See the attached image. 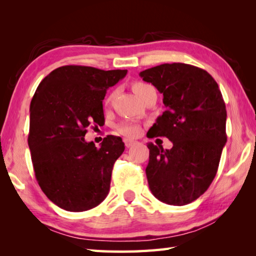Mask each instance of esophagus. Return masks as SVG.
Returning a JSON list of instances; mask_svg holds the SVG:
<instances>
[{"label": "esophagus", "instance_id": "34e87169", "mask_svg": "<svg viewBox=\"0 0 256 256\" xmlns=\"http://www.w3.org/2000/svg\"><path fill=\"white\" fill-rule=\"evenodd\" d=\"M124 144H125V146H126V148H131L133 144H136V141L131 140V138H124Z\"/></svg>", "mask_w": 256, "mask_h": 256}]
</instances>
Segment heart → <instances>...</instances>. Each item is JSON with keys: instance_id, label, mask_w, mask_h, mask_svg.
<instances>
[{"instance_id": "heart-1", "label": "heart", "mask_w": 256, "mask_h": 256, "mask_svg": "<svg viewBox=\"0 0 256 256\" xmlns=\"http://www.w3.org/2000/svg\"><path fill=\"white\" fill-rule=\"evenodd\" d=\"M151 89H154V86L149 84H146V82L134 81L132 84V90L140 99L144 98L146 96V94ZM112 99V94H110V96L106 98V102H105L106 105L110 104ZM118 128V133L123 134L125 136H136L138 134L140 133V126H138L136 123H133V122L120 123V125H118V128Z\"/></svg>"}]
</instances>
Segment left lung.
<instances>
[{"instance_id": "obj_1", "label": "left lung", "mask_w": 256, "mask_h": 256, "mask_svg": "<svg viewBox=\"0 0 256 256\" xmlns=\"http://www.w3.org/2000/svg\"><path fill=\"white\" fill-rule=\"evenodd\" d=\"M140 76L162 94L167 108L146 136L172 142L166 150L148 144L150 190L167 204H188L209 188L227 142L222 92L206 70L185 63L162 64Z\"/></svg>"}]
</instances>
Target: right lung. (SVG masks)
Wrapping results in <instances>:
<instances>
[{"instance_id":"1","label":"right lung","mask_w":256,"mask_h":256,"mask_svg":"<svg viewBox=\"0 0 256 256\" xmlns=\"http://www.w3.org/2000/svg\"><path fill=\"white\" fill-rule=\"evenodd\" d=\"M126 72L64 66L45 76L34 94L28 146L34 176L45 196L64 210L92 209L110 192L112 166L124 142L107 136L97 148L84 136L90 124L105 122L107 89Z\"/></svg>"}]
</instances>
